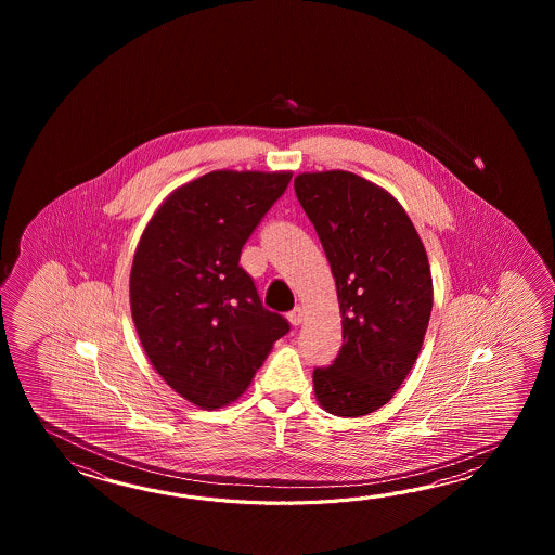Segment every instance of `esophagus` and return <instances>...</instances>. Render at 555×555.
Wrapping results in <instances>:
<instances>
[{"instance_id": "esophagus-1", "label": "esophagus", "mask_w": 555, "mask_h": 555, "mask_svg": "<svg viewBox=\"0 0 555 555\" xmlns=\"http://www.w3.org/2000/svg\"><path fill=\"white\" fill-rule=\"evenodd\" d=\"M287 319H289V323H292L294 327L301 325V321H304V309H301V307H295L294 311L287 313Z\"/></svg>"}]
</instances>
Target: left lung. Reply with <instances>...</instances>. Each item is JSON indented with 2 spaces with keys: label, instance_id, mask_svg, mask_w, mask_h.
Returning a JSON list of instances; mask_svg holds the SVG:
<instances>
[{
  "label": "left lung",
  "instance_id": "left-lung-1",
  "mask_svg": "<svg viewBox=\"0 0 555 555\" xmlns=\"http://www.w3.org/2000/svg\"><path fill=\"white\" fill-rule=\"evenodd\" d=\"M294 186L341 311V351L313 371L315 399L335 416H365L392 399L421 353L433 311L426 249L399 201L363 177L304 172Z\"/></svg>",
  "mask_w": 555,
  "mask_h": 555
}]
</instances>
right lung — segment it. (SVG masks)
<instances>
[{"mask_svg": "<svg viewBox=\"0 0 555 555\" xmlns=\"http://www.w3.org/2000/svg\"><path fill=\"white\" fill-rule=\"evenodd\" d=\"M289 180V170H214L170 192L139 240L130 313L142 349L204 411L237 401L289 331L237 263Z\"/></svg>", "mask_w": 555, "mask_h": 555, "instance_id": "1", "label": "right lung"}]
</instances>
